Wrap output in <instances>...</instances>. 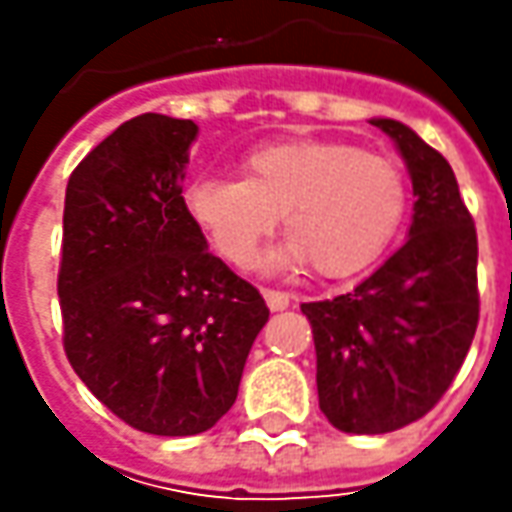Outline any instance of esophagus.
Wrapping results in <instances>:
<instances>
[{"mask_svg": "<svg viewBox=\"0 0 512 512\" xmlns=\"http://www.w3.org/2000/svg\"><path fill=\"white\" fill-rule=\"evenodd\" d=\"M265 302L267 307L276 313V310H285V307L290 305V296H287V293H279V290H265Z\"/></svg>", "mask_w": 512, "mask_h": 512, "instance_id": "esophagus-1", "label": "esophagus"}]
</instances>
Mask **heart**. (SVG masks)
Instances as JSON below:
<instances>
[{
  "label": "heart",
  "instance_id": "heart-1",
  "mask_svg": "<svg viewBox=\"0 0 512 512\" xmlns=\"http://www.w3.org/2000/svg\"><path fill=\"white\" fill-rule=\"evenodd\" d=\"M245 179L199 176L185 190L190 219L230 265L250 267L276 227L290 236L273 267L350 279L393 245L407 216V179L382 153L336 139H287L247 153Z\"/></svg>",
  "mask_w": 512,
  "mask_h": 512
}]
</instances>
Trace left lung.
Returning <instances> with one entry per match:
<instances>
[{
    "instance_id": "left-lung-1",
    "label": "left lung",
    "mask_w": 512,
    "mask_h": 512,
    "mask_svg": "<svg viewBox=\"0 0 512 512\" xmlns=\"http://www.w3.org/2000/svg\"><path fill=\"white\" fill-rule=\"evenodd\" d=\"M387 133L413 182L404 242L350 293L307 302L319 407L342 433H390L422 419L456 379L479 325L476 227L453 168L416 130Z\"/></svg>"
}]
</instances>
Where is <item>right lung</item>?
<instances>
[{
  "instance_id": "add662e5",
  "label": "right lung",
  "mask_w": 512,
  "mask_h": 512,
  "mask_svg": "<svg viewBox=\"0 0 512 512\" xmlns=\"http://www.w3.org/2000/svg\"><path fill=\"white\" fill-rule=\"evenodd\" d=\"M196 136L190 119L142 113L90 150L65 190V353L110 413L153 436H196L225 416L270 316L187 213Z\"/></svg>"
}]
</instances>
